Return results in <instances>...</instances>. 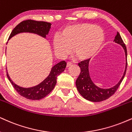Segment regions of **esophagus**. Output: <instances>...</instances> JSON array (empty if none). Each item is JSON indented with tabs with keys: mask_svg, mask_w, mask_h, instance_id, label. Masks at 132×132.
<instances>
[{
	"mask_svg": "<svg viewBox=\"0 0 132 132\" xmlns=\"http://www.w3.org/2000/svg\"><path fill=\"white\" fill-rule=\"evenodd\" d=\"M72 65V63L71 62H67V64H66V68H69Z\"/></svg>",
	"mask_w": 132,
	"mask_h": 132,
	"instance_id": "esophagus-1",
	"label": "esophagus"
}]
</instances>
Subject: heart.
<instances>
[{
    "instance_id": "1",
    "label": "heart",
    "mask_w": 132,
    "mask_h": 132,
    "mask_svg": "<svg viewBox=\"0 0 132 132\" xmlns=\"http://www.w3.org/2000/svg\"><path fill=\"white\" fill-rule=\"evenodd\" d=\"M104 32L101 27L80 23L64 28L56 36L53 45L55 53L64 57L71 53L80 61L90 59L97 53L104 42Z\"/></svg>"
}]
</instances>
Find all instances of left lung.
<instances>
[{"label": "left lung", "instance_id": "obj_1", "mask_svg": "<svg viewBox=\"0 0 132 132\" xmlns=\"http://www.w3.org/2000/svg\"><path fill=\"white\" fill-rule=\"evenodd\" d=\"M114 41L116 43H117L122 45L125 51V58H126V64H125V69L123 75L120 81L118 82V84H117L114 87L108 88V89H103V88H100L95 85V84L92 82V79L90 78L89 71H88V64H89L90 59L82 61L79 63V66L80 68V73L78 78L76 80V87H77V90L79 93L87 100L93 101V102H100V101L108 99L109 97H111L112 95L115 93L117 88L120 86L122 81L123 80V77L125 75V72H126L127 66V48L121 36L118 32H117V34L115 36Z\"/></svg>", "mask_w": 132, "mask_h": 132}]
</instances>
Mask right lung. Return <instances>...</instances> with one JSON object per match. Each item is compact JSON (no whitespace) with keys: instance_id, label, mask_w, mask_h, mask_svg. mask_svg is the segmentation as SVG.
Listing matches in <instances>:
<instances>
[{"instance_id":"obj_1","label":"right lung","mask_w":132,"mask_h":132,"mask_svg":"<svg viewBox=\"0 0 132 132\" xmlns=\"http://www.w3.org/2000/svg\"><path fill=\"white\" fill-rule=\"evenodd\" d=\"M51 24V23L45 21H38L32 20L23 21L13 29L9 40L13 36L21 32H32L40 35L43 37H46L50 31ZM66 66V63L65 61L58 63L52 68L50 74L44 81L37 86L31 88H23L16 85L11 80L7 72V76L13 87L21 96L32 100H39L45 97L53 90L56 84L57 77L64 71Z\"/></svg>"}]
</instances>
